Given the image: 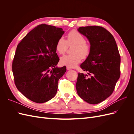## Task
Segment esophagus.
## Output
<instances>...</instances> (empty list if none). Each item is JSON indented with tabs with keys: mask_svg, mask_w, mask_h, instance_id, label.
<instances>
[{
	"mask_svg": "<svg viewBox=\"0 0 134 134\" xmlns=\"http://www.w3.org/2000/svg\"><path fill=\"white\" fill-rule=\"evenodd\" d=\"M66 69H67V70H71V68H70V67H68V66H67V67H66Z\"/></svg>",
	"mask_w": 134,
	"mask_h": 134,
	"instance_id": "esophagus-1",
	"label": "esophagus"
}]
</instances>
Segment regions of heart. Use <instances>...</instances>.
Masks as SVG:
<instances>
[{"instance_id":"heart-1","label":"heart","mask_w":134,"mask_h":134,"mask_svg":"<svg viewBox=\"0 0 134 134\" xmlns=\"http://www.w3.org/2000/svg\"><path fill=\"white\" fill-rule=\"evenodd\" d=\"M69 46L74 45L72 55L64 56L60 59L63 65L72 68L77 65L82 58H86L90 54V46L86 42V39L79 32L72 30L67 36V41L63 37L60 38L56 44V50L59 54L65 53Z\"/></svg>"}]
</instances>
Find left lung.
Returning <instances> with one entry per match:
<instances>
[{
	"label": "left lung",
	"instance_id": "8db88e82",
	"mask_svg": "<svg viewBox=\"0 0 134 134\" xmlns=\"http://www.w3.org/2000/svg\"><path fill=\"white\" fill-rule=\"evenodd\" d=\"M80 34L90 43V54L80 68L90 75L79 73L76 84L78 94L90 104H98L110 96L120 76L121 58L110 32L102 27H80Z\"/></svg>",
	"mask_w": 134,
	"mask_h": 134
}]
</instances>
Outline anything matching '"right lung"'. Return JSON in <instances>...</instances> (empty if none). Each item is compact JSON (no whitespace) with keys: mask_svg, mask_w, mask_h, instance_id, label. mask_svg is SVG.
<instances>
[{"mask_svg":"<svg viewBox=\"0 0 134 134\" xmlns=\"http://www.w3.org/2000/svg\"><path fill=\"white\" fill-rule=\"evenodd\" d=\"M65 32L62 28L42 24L36 27L17 45L12 63L16 87L26 98L42 103L54 98L58 81L66 71L58 68L56 44Z\"/></svg>","mask_w":134,"mask_h":134,"instance_id":"right-lung-1","label":"right lung"}]
</instances>
